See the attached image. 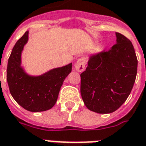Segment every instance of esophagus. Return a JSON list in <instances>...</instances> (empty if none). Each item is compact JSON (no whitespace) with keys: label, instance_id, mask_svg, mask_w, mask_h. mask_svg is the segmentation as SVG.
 <instances>
[{"label":"esophagus","instance_id":"obj_1","mask_svg":"<svg viewBox=\"0 0 146 146\" xmlns=\"http://www.w3.org/2000/svg\"><path fill=\"white\" fill-rule=\"evenodd\" d=\"M86 59L85 57H80L77 60L75 63V69L78 72H83L85 70Z\"/></svg>","mask_w":146,"mask_h":146}]
</instances>
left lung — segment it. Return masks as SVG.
Wrapping results in <instances>:
<instances>
[{
	"instance_id": "1",
	"label": "left lung",
	"mask_w": 146,
	"mask_h": 146,
	"mask_svg": "<svg viewBox=\"0 0 146 146\" xmlns=\"http://www.w3.org/2000/svg\"><path fill=\"white\" fill-rule=\"evenodd\" d=\"M116 43L110 50L90 55L80 74L84 104L101 114L117 110L129 96L137 74L138 60L132 42L115 33Z\"/></svg>"
}]
</instances>
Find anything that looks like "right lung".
<instances>
[{"instance_id":"add662e5","label":"right lung","mask_w":146,"mask_h":146,"mask_svg":"<svg viewBox=\"0 0 146 146\" xmlns=\"http://www.w3.org/2000/svg\"><path fill=\"white\" fill-rule=\"evenodd\" d=\"M28 38L27 31L15 43L7 63V81L11 96L19 105L30 112H43L50 110L56 103L63 81L71 73L72 63L41 75H30L21 61Z\"/></svg>"}]
</instances>
